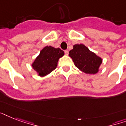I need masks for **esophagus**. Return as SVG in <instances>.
Wrapping results in <instances>:
<instances>
[{"mask_svg":"<svg viewBox=\"0 0 126 126\" xmlns=\"http://www.w3.org/2000/svg\"><path fill=\"white\" fill-rule=\"evenodd\" d=\"M65 55H69V51H68V50H65Z\"/></svg>","mask_w":126,"mask_h":126,"instance_id":"obj_1","label":"esophagus"}]
</instances>
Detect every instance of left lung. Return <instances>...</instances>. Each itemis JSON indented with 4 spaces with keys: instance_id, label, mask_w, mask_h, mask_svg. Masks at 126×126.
Segmentation results:
<instances>
[{
    "instance_id": "left-lung-1",
    "label": "left lung",
    "mask_w": 126,
    "mask_h": 126,
    "mask_svg": "<svg viewBox=\"0 0 126 126\" xmlns=\"http://www.w3.org/2000/svg\"><path fill=\"white\" fill-rule=\"evenodd\" d=\"M75 66L86 74L94 75L98 73L102 59L92 52L84 44H75L69 51Z\"/></svg>"
}]
</instances>
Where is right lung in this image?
<instances>
[{"instance_id": "1", "label": "right lung", "mask_w": 126, "mask_h": 126, "mask_svg": "<svg viewBox=\"0 0 126 126\" xmlns=\"http://www.w3.org/2000/svg\"><path fill=\"white\" fill-rule=\"evenodd\" d=\"M64 55V51L60 48L46 46L32 63V67L40 77H44L56 69L60 57Z\"/></svg>"}]
</instances>
